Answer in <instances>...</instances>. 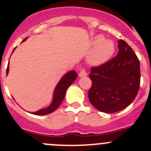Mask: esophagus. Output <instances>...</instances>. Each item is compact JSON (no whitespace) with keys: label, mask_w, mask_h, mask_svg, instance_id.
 <instances>
[{"label":"esophagus","mask_w":151,"mask_h":151,"mask_svg":"<svg viewBox=\"0 0 151 151\" xmlns=\"http://www.w3.org/2000/svg\"><path fill=\"white\" fill-rule=\"evenodd\" d=\"M87 73H86V71L85 70V69H83V68H81L80 70V72H79V74L78 76H80V77H86V76H87Z\"/></svg>","instance_id":"esophagus-1"}]
</instances>
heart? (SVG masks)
Here are the masks:
<instances>
[{
    "label": "heart",
    "mask_w": 151,
    "mask_h": 151,
    "mask_svg": "<svg viewBox=\"0 0 151 151\" xmlns=\"http://www.w3.org/2000/svg\"><path fill=\"white\" fill-rule=\"evenodd\" d=\"M92 45L95 47L89 58V62L92 65H100L105 63L114 52V45L112 42L104 40V37L101 35L93 39Z\"/></svg>",
    "instance_id": "heart-1"
}]
</instances>
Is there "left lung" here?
I'll list each match as a JSON object with an SVG mask.
<instances>
[{"instance_id": "1", "label": "left lung", "mask_w": 151, "mask_h": 151, "mask_svg": "<svg viewBox=\"0 0 151 151\" xmlns=\"http://www.w3.org/2000/svg\"><path fill=\"white\" fill-rule=\"evenodd\" d=\"M118 54L108 62L91 68L92 86L88 92L92 105L99 111L114 113L130 105L139 92L140 65L138 57L123 40Z\"/></svg>"}]
</instances>
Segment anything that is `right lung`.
<instances>
[{
    "instance_id": "add662e5",
    "label": "right lung",
    "mask_w": 151,
    "mask_h": 151,
    "mask_svg": "<svg viewBox=\"0 0 151 151\" xmlns=\"http://www.w3.org/2000/svg\"><path fill=\"white\" fill-rule=\"evenodd\" d=\"M25 39L23 40V41H25ZM8 72L9 65L6 69V74H8ZM76 78H77V73H76V71L74 70L70 71L68 73L65 74V75L62 78V79H61L60 81L59 82V83H58L57 86H56V89H55L53 102L50 104V106L47 107V109H40L39 110V111H35V112L31 113V114H36V115H45V114H50V113H52L53 111H54L59 106L61 103L62 102V101H63L64 98H65V94H66V91L67 89H68V88L73 83L74 81L76 79Z\"/></svg>"
}]
</instances>
